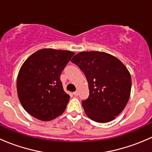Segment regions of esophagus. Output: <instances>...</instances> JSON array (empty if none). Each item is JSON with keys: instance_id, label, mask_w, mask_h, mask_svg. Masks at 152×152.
I'll return each mask as SVG.
<instances>
[{"instance_id": "1", "label": "esophagus", "mask_w": 152, "mask_h": 152, "mask_svg": "<svg viewBox=\"0 0 152 152\" xmlns=\"http://www.w3.org/2000/svg\"><path fill=\"white\" fill-rule=\"evenodd\" d=\"M73 94L75 96H77L78 95H79V93H78V91H76V92H73Z\"/></svg>"}]
</instances>
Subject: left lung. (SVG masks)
Segmentation results:
<instances>
[{"label": "left lung", "instance_id": "obj_1", "mask_svg": "<svg viewBox=\"0 0 152 152\" xmlns=\"http://www.w3.org/2000/svg\"><path fill=\"white\" fill-rule=\"evenodd\" d=\"M85 73L89 97L82 102L91 120L107 123L115 118L128 103L132 80L126 67L115 56L101 51H83L71 59Z\"/></svg>", "mask_w": 152, "mask_h": 152}]
</instances>
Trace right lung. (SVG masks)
<instances>
[{
    "label": "right lung",
    "mask_w": 152,
    "mask_h": 152,
    "mask_svg": "<svg viewBox=\"0 0 152 152\" xmlns=\"http://www.w3.org/2000/svg\"><path fill=\"white\" fill-rule=\"evenodd\" d=\"M74 52L43 48L24 62L17 79L19 100L26 111L43 121L63 113L70 96L63 90L60 75Z\"/></svg>",
    "instance_id": "1"
}]
</instances>
